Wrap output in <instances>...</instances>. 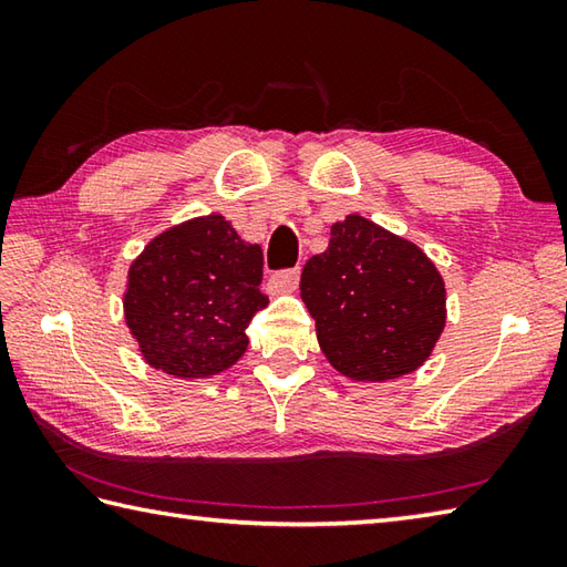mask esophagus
I'll return each mask as SVG.
<instances>
[{
	"label": "esophagus",
	"instance_id": "esophagus-1",
	"mask_svg": "<svg viewBox=\"0 0 567 567\" xmlns=\"http://www.w3.org/2000/svg\"><path fill=\"white\" fill-rule=\"evenodd\" d=\"M297 282H299V270L297 268L295 270H280V272L270 275L268 292L270 295H287V292L295 290Z\"/></svg>",
	"mask_w": 567,
	"mask_h": 567
}]
</instances>
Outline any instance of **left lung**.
I'll use <instances>...</instances> for the list:
<instances>
[{"label": "left lung", "mask_w": 567, "mask_h": 567, "mask_svg": "<svg viewBox=\"0 0 567 567\" xmlns=\"http://www.w3.org/2000/svg\"><path fill=\"white\" fill-rule=\"evenodd\" d=\"M302 302L329 363L358 382H388L426 363L445 327V285L412 240L348 214L302 270Z\"/></svg>", "instance_id": "8db88e82"}]
</instances>
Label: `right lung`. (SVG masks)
I'll return each instance as SVG.
<instances>
[{"label": "right lung", "mask_w": 567, "mask_h": 567, "mask_svg": "<svg viewBox=\"0 0 567 567\" xmlns=\"http://www.w3.org/2000/svg\"><path fill=\"white\" fill-rule=\"evenodd\" d=\"M262 250L221 214L155 236L131 262L124 319L143 360L165 375H219L246 353V329L268 307Z\"/></svg>", "instance_id": "obj_1"}]
</instances>
